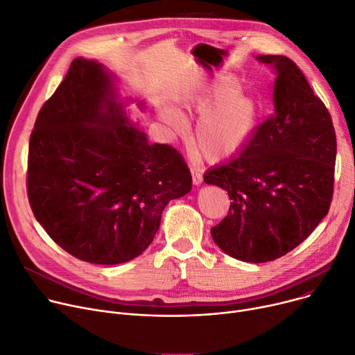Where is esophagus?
<instances>
[{
    "instance_id": "34e87169",
    "label": "esophagus",
    "mask_w": 355,
    "mask_h": 355,
    "mask_svg": "<svg viewBox=\"0 0 355 355\" xmlns=\"http://www.w3.org/2000/svg\"><path fill=\"white\" fill-rule=\"evenodd\" d=\"M191 173H192V182H193V184H200L202 183V180H203V176H202V172L199 171V169H196V168H191Z\"/></svg>"
}]
</instances>
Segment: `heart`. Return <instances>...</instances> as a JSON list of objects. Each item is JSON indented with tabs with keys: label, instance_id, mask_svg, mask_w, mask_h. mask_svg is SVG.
I'll use <instances>...</instances> for the list:
<instances>
[{
	"label": "heart",
	"instance_id": "1",
	"mask_svg": "<svg viewBox=\"0 0 355 355\" xmlns=\"http://www.w3.org/2000/svg\"><path fill=\"white\" fill-rule=\"evenodd\" d=\"M241 83L235 77L220 76L192 103L202 116L193 146L206 162H219L234 155L257 128L259 104L252 96L241 93ZM160 119L175 135H183L187 130L186 119L172 106L160 109Z\"/></svg>",
	"mask_w": 355,
	"mask_h": 355
}]
</instances>
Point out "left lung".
I'll return each instance as SVG.
<instances>
[{"label":"left lung","instance_id":"8db88e82","mask_svg":"<svg viewBox=\"0 0 355 355\" xmlns=\"http://www.w3.org/2000/svg\"><path fill=\"white\" fill-rule=\"evenodd\" d=\"M257 58L277 74L274 114L203 180L220 186L232 200L211 229L215 243L235 259L261 263L293 251L328 214L337 137L325 104L293 60Z\"/></svg>","mask_w":355,"mask_h":355}]
</instances>
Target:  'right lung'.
Wrapping results in <instances>:
<instances>
[{
	"label": "right lung",
	"instance_id": "add662e5",
	"mask_svg": "<svg viewBox=\"0 0 355 355\" xmlns=\"http://www.w3.org/2000/svg\"><path fill=\"white\" fill-rule=\"evenodd\" d=\"M124 106L114 76L78 57L30 136L27 193L35 219L66 252L97 265L139 257L166 205L192 189L182 155L150 144Z\"/></svg>",
	"mask_w": 355,
	"mask_h": 355
}]
</instances>
